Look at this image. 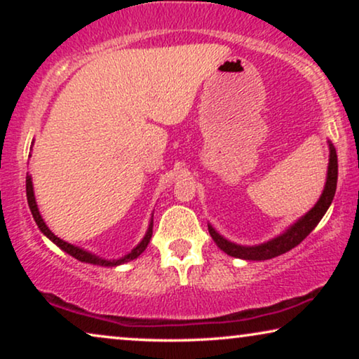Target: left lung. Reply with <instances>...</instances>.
<instances>
[{"mask_svg":"<svg viewBox=\"0 0 359 359\" xmlns=\"http://www.w3.org/2000/svg\"><path fill=\"white\" fill-rule=\"evenodd\" d=\"M328 145H330V163H328L325 189H323L318 203L313 205V208L309 210L301 220H297V222L294 224L292 227H289L283 235L269 240L266 243L257 245V247H242V245L230 243L229 240L220 237V235L209 225V233L210 237L214 238V242L217 243V247L222 250V252L230 255V257L243 258V259H257V262L279 257V255L286 253L294 247H297V245L317 227V224L320 222L323 215H325L327 209L330 208L333 196H335L337 180H338V160H337L335 147H333L330 142H328Z\"/></svg>","mask_w":359,"mask_h":359,"instance_id":"8db88e82","label":"left lung"}]
</instances>
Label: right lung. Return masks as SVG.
Here are the masks:
<instances>
[{
  "instance_id": "add662e5",
  "label": "right lung",
  "mask_w": 359,
  "mask_h": 359,
  "mask_svg": "<svg viewBox=\"0 0 359 359\" xmlns=\"http://www.w3.org/2000/svg\"><path fill=\"white\" fill-rule=\"evenodd\" d=\"M26 194H27V204H29V209H31L32 212V217L34 220H36L37 227L41 229V232L43 235H47L48 238L52 240L53 243L57 245V247H60L63 252H67L68 255H72L73 258H76L78 262H83V263H91V264H100V266H117V264H122V263H127L130 262V259H134L139 257V255L144 252V250L147 248V245H149L150 238H151V233H154V220H151L150 225H149V230H147V235L144 237V240L137 245V247L132 250V252L129 255H126L124 258L121 259H104V258H100L96 257V255H91L85 252V250L78 248V247H73V245L63 242V240H60L58 237H55L50 230H48V227L46 225V222H43V219L41 217V214H39V209H37V204H36V198H34V189H32V181H31V176H26Z\"/></svg>"
}]
</instances>
